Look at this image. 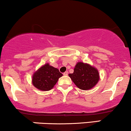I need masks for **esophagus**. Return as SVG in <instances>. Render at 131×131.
<instances>
[{
  "instance_id": "34e87169",
  "label": "esophagus",
  "mask_w": 131,
  "mask_h": 131,
  "mask_svg": "<svg viewBox=\"0 0 131 131\" xmlns=\"http://www.w3.org/2000/svg\"><path fill=\"white\" fill-rule=\"evenodd\" d=\"M63 75H68V72H67V71L65 72L63 74Z\"/></svg>"
}]
</instances>
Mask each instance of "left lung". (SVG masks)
Segmentation results:
<instances>
[{
    "mask_svg": "<svg viewBox=\"0 0 131 131\" xmlns=\"http://www.w3.org/2000/svg\"><path fill=\"white\" fill-rule=\"evenodd\" d=\"M69 76L77 88L82 90L91 89L99 81L97 69L89 64L81 62L77 63L73 74H69Z\"/></svg>",
    "mask_w": 131,
    "mask_h": 131,
    "instance_id": "obj_1",
    "label": "left lung"
}]
</instances>
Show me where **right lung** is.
Masks as SVG:
<instances>
[{"label": "right lung", "mask_w": 131, "mask_h": 131, "mask_svg": "<svg viewBox=\"0 0 131 131\" xmlns=\"http://www.w3.org/2000/svg\"><path fill=\"white\" fill-rule=\"evenodd\" d=\"M62 76L57 68L44 64L34 72L32 75V84L35 88L43 91H50L54 88L58 79Z\"/></svg>", "instance_id": "right-lung-1"}]
</instances>
